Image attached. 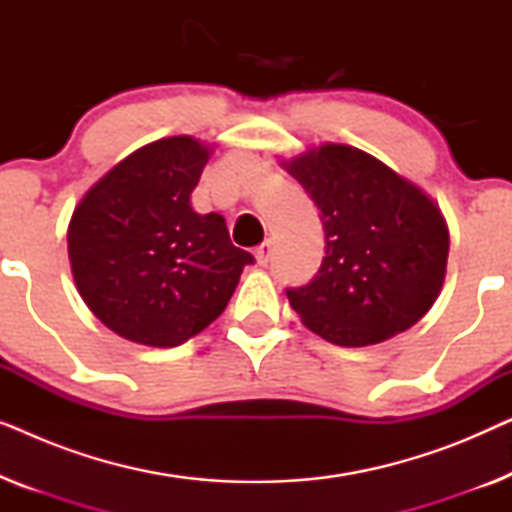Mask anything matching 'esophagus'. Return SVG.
<instances>
[{
	"instance_id": "obj_1",
	"label": "esophagus",
	"mask_w": 512,
	"mask_h": 512,
	"mask_svg": "<svg viewBox=\"0 0 512 512\" xmlns=\"http://www.w3.org/2000/svg\"><path fill=\"white\" fill-rule=\"evenodd\" d=\"M256 263L258 265H268L270 263V256H272V244L270 242H265V244H261V247L256 249Z\"/></svg>"
}]
</instances>
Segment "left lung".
Instances as JSON below:
<instances>
[{"label": "left lung", "instance_id": "obj_1", "mask_svg": "<svg viewBox=\"0 0 512 512\" xmlns=\"http://www.w3.org/2000/svg\"><path fill=\"white\" fill-rule=\"evenodd\" d=\"M319 209L326 256L286 289L303 324L340 347L408 331L445 282L450 233L429 195L366 151L324 144L284 163Z\"/></svg>", "mask_w": 512, "mask_h": 512}]
</instances>
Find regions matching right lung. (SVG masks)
I'll return each instance as SVG.
<instances>
[{
	"instance_id": "1",
	"label": "right lung",
	"mask_w": 512,
	"mask_h": 512,
	"mask_svg": "<svg viewBox=\"0 0 512 512\" xmlns=\"http://www.w3.org/2000/svg\"><path fill=\"white\" fill-rule=\"evenodd\" d=\"M209 160L193 137L146 144L74 209L67 251L81 298L104 326L149 347H177L226 310L249 251L191 193Z\"/></svg>"
}]
</instances>
